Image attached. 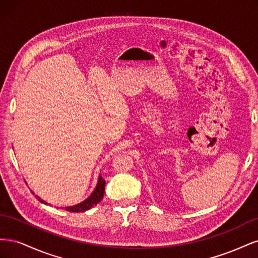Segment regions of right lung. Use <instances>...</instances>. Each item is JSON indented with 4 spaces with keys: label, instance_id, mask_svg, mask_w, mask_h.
<instances>
[{
    "label": "right lung",
    "instance_id": "obj_1",
    "mask_svg": "<svg viewBox=\"0 0 258 258\" xmlns=\"http://www.w3.org/2000/svg\"><path fill=\"white\" fill-rule=\"evenodd\" d=\"M104 187H105V181L103 179V177L100 175L96 189L93 190V192L90 195L89 198H87L85 201H83L82 204H79V205H76L74 207H67L66 210L69 211V212H76L77 213V212H85V211L91 209L93 206L98 205L99 202L103 199ZM31 192L34 194L33 191H31ZM35 197L41 202H43V204H45V201L41 200L40 197H37V196H35Z\"/></svg>",
    "mask_w": 258,
    "mask_h": 258
}]
</instances>
